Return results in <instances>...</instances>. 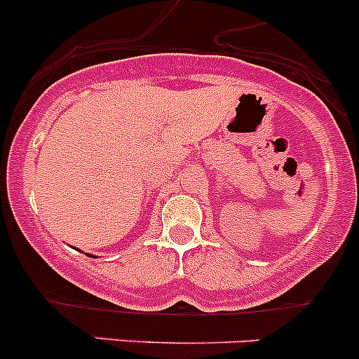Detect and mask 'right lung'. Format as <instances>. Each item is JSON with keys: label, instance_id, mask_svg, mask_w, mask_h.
Segmentation results:
<instances>
[{"label": "right lung", "instance_id": "1", "mask_svg": "<svg viewBox=\"0 0 359 359\" xmlns=\"http://www.w3.org/2000/svg\"><path fill=\"white\" fill-rule=\"evenodd\" d=\"M79 251H81V250H79ZM86 255H88V257H93V255H90V253H86ZM93 259H95V257H93Z\"/></svg>", "mask_w": 359, "mask_h": 359}]
</instances>
